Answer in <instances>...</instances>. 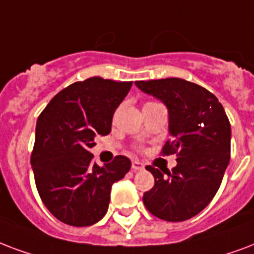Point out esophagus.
<instances>
[{
	"label": "esophagus",
	"mask_w": 254,
	"mask_h": 254,
	"mask_svg": "<svg viewBox=\"0 0 254 254\" xmlns=\"http://www.w3.org/2000/svg\"><path fill=\"white\" fill-rule=\"evenodd\" d=\"M131 169L134 170V172H138V170L144 169V165H142L140 161H137V160H133V161H131Z\"/></svg>",
	"instance_id": "1"
}]
</instances>
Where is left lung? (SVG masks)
<instances>
[{"label": "left lung", "instance_id": "8db88e82", "mask_svg": "<svg viewBox=\"0 0 254 254\" xmlns=\"http://www.w3.org/2000/svg\"><path fill=\"white\" fill-rule=\"evenodd\" d=\"M137 88L161 100L169 113V133L162 153L177 154V165L165 172L146 166L154 187L144 204L165 221H185L208 206L221 185L230 160V124L217 97L181 78L135 81Z\"/></svg>", "mask_w": 254, "mask_h": 254}]
</instances>
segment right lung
I'll use <instances>...</instances> for the list:
<instances>
[{"label": "right lung", "mask_w": 254, "mask_h": 254, "mask_svg": "<svg viewBox=\"0 0 254 254\" xmlns=\"http://www.w3.org/2000/svg\"><path fill=\"white\" fill-rule=\"evenodd\" d=\"M130 88L131 81L90 77L57 93L37 120L30 157L37 190L64 224L100 221L108 212L112 185L130 169L125 156L98 166L89 152L96 135L110 133L114 112Z\"/></svg>", "instance_id": "right-lung-1"}]
</instances>
